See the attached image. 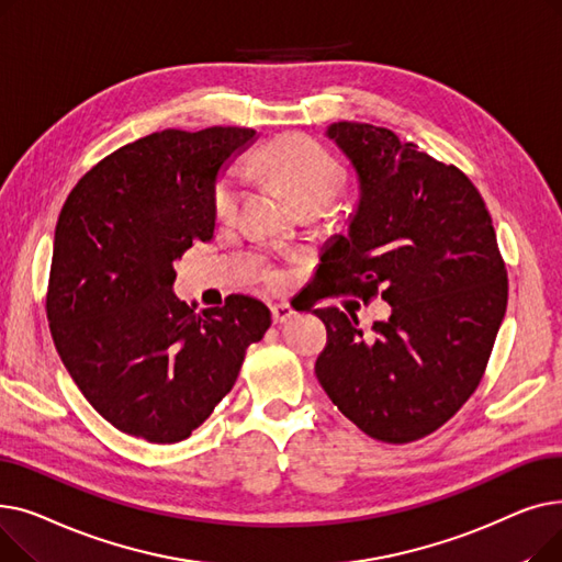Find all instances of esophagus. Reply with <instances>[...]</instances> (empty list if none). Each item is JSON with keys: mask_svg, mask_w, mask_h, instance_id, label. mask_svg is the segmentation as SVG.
I'll return each mask as SVG.
<instances>
[{"mask_svg": "<svg viewBox=\"0 0 562 562\" xmlns=\"http://www.w3.org/2000/svg\"><path fill=\"white\" fill-rule=\"evenodd\" d=\"M293 316H296V310H293L289 303H276L273 305V321L276 323H286Z\"/></svg>", "mask_w": 562, "mask_h": 562, "instance_id": "1", "label": "esophagus"}]
</instances>
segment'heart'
<instances>
[{
  "label": "heart",
  "instance_id": "1",
  "mask_svg": "<svg viewBox=\"0 0 562 562\" xmlns=\"http://www.w3.org/2000/svg\"><path fill=\"white\" fill-rule=\"evenodd\" d=\"M257 164L269 172L282 189L303 206L318 202L326 206L346 184L344 164L307 136H280L257 155ZM244 198V175L239 168H227L214 191V214L227 221L239 210Z\"/></svg>",
  "mask_w": 562,
  "mask_h": 562
}]
</instances>
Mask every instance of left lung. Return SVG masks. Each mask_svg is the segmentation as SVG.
<instances>
[{"instance_id": "obj_1", "label": "left lung", "mask_w": 562, "mask_h": 562, "mask_svg": "<svg viewBox=\"0 0 562 562\" xmlns=\"http://www.w3.org/2000/svg\"><path fill=\"white\" fill-rule=\"evenodd\" d=\"M326 136L356 170L360 198L321 280L364 303L382 289L392 314L367 339L356 314L314 310L328 328L314 371L344 417L405 445L447 424L479 387L506 316V266L462 170L385 127L344 121Z\"/></svg>"}]
</instances>
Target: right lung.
I'll use <instances>...</instances> for the list:
<instances>
[{
	"label": "right lung",
	"mask_w": 562,
	"mask_h": 562,
	"mask_svg": "<svg viewBox=\"0 0 562 562\" xmlns=\"http://www.w3.org/2000/svg\"><path fill=\"white\" fill-rule=\"evenodd\" d=\"M255 138L246 127L155 132L88 170L58 214L52 339L117 430L155 445L187 439L271 326V310L241 293L202 312L172 293L175 261L214 239L221 170Z\"/></svg>",
	"instance_id": "1"
}]
</instances>
